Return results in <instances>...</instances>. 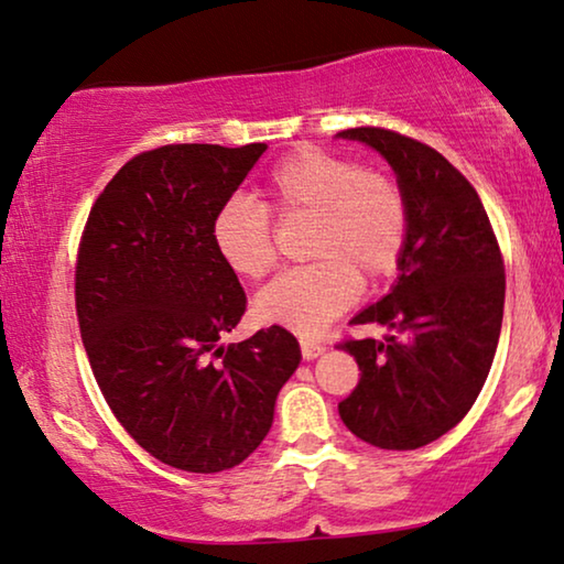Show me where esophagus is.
I'll list each match as a JSON object with an SVG mask.
<instances>
[{"label": "esophagus", "mask_w": 564, "mask_h": 564, "mask_svg": "<svg viewBox=\"0 0 564 564\" xmlns=\"http://www.w3.org/2000/svg\"><path fill=\"white\" fill-rule=\"evenodd\" d=\"M327 350L322 343H314V339H301V355H304V360H314L319 358V355Z\"/></svg>", "instance_id": "obj_1"}]
</instances>
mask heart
I'll return each mask as SVG.
<instances>
[{"mask_svg": "<svg viewBox=\"0 0 564 564\" xmlns=\"http://www.w3.org/2000/svg\"><path fill=\"white\" fill-rule=\"evenodd\" d=\"M271 214L312 219L306 258L312 265L283 273L256 299L260 322L314 337L358 299L399 271L411 214L399 181L362 169L352 158L301 145L265 178V204L229 199L214 212L212 242L229 271L258 281L275 268Z\"/></svg>", "mask_w": 564, "mask_h": 564, "instance_id": "heart-1", "label": "heart"}]
</instances>
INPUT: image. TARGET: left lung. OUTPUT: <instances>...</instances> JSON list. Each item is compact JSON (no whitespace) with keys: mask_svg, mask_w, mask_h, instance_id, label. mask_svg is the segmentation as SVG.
Here are the masks:
<instances>
[{"mask_svg":"<svg viewBox=\"0 0 564 564\" xmlns=\"http://www.w3.org/2000/svg\"><path fill=\"white\" fill-rule=\"evenodd\" d=\"M339 138L391 163L411 214L399 281L352 319L395 335L337 345L360 368L339 416L372 447L416 449L463 422L486 383L503 322V256L478 192L437 150L383 127Z\"/></svg>","mask_w":564,"mask_h":564,"instance_id":"left-lung-1","label":"left lung"}]
</instances>
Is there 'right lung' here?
I'll return each instance as SVG.
<instances>
[{
    "mask_svg": "<svg viewBox=\"0 0 564 564\" xmlns=\"http://www.w3.org/2000/svg\"><path fill=\"white\" fill-rule=\"evenodd\" d=\"M263 153L265 142L145 150L97 196L78 242L76 316L101 395L178 470L221 473L252 455L301 360L279 324L219 345L248 299L212 219Z\"/></svg>",
    "mask_w": 564,
    "mask_h": 564,
    "instance_id": "right-lung-1",
    "label": "right lung"
}]
</instances>
